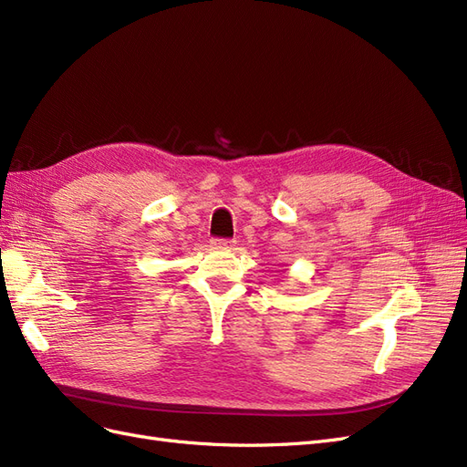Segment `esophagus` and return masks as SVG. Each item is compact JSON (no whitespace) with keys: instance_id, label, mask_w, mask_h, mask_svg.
<instances>
[{"instance_id":"obj_1","label":"esophagus","mask_w":467,"mask_h":467,"mask_svg":"<svg viewBox=\"0 0 467 467\" xmlns=\"http://www.w3.org/2000/svg\"><path fill=\"white\" fill-rule=\"evenodd\" d=\"M212 245L222 249H232L235 245V239H212Z\"/></svg>"}]
</instances>
